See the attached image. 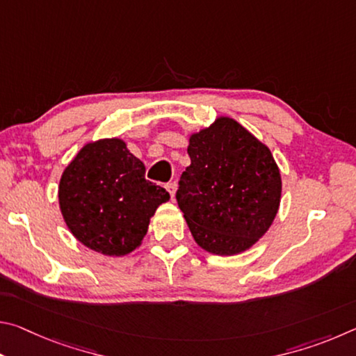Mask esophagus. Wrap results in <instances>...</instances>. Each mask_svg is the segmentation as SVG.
Returning <instances> with one entry per match:
<instances>
[{"label": "esophagus", "mask_w": 356, "mask_h": 356, "mask_svg": "<svg viewBox=\"0 0 356 356\" xmlns=\"http://www.w3.org/2000/svg\"><path fill=\"white\" fill-rule=\"evenodd\" d=\"M166 190L170 191L171 200H174V196H176V190H177V184L176 182H170V184L166 185Z\"/></svg>", "instance_id": "esophagus-1"}]
</instances>
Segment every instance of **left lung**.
Returning <instances> with one entry per match:
<instances>
[{
  "instance_id": "left-lung-1",
  "label": "left lung",
  "mask_w": 356,
  "mask_h": 356,
  "mask_svg": "<svg viewBox=\"0 0 356 356\" xmlns=\"http://www.w3.org/2000/svg\"><path fill=\"white\" fill-rule=\"evenodd\" d=\"M191 163L176 200L195 242L212 254L250 250L272 226L281 174L270 149L236 119L220 116L190 136Z\"/></svg>"
}]
</instances>
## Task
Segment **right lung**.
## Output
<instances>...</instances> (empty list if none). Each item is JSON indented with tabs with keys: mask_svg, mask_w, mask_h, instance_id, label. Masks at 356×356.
Returning a JSON list of instances; mask_svg holds the SVG:
<instances>
[{
	"mask_svg": "<svg viewBox=\"0 0 356 356\" xmlns=\"http://www.w3.org/2000/svg\"><path fill=\"white\" fill-rule=\"evenodd\" d=\"M144 163L119 138L84 144L59 180V209L69 231L89 250L125 256L146 236L170 193L144 177Z\"/></svg>",
	"mask_w": 356,
	"mask_h": 356,
	"instance_id": "right-lung-1",
	"label": "right lung"
}]
</instances>
